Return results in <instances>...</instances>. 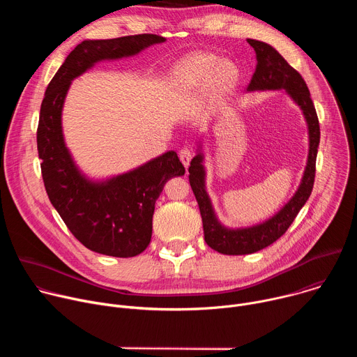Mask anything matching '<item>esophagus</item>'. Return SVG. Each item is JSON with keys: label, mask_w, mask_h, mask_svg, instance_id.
Wrapping results in <instances>:
<instances>
[{"label": "esophagus", "mask_w": 357, "mask_h": 357, "mask_svg": "<svg viewBox=\"0 0 357 357\" xmlns=\"http://www.w3.org/2000/svg\"><path fill=\"white\" fill-rule=\"evenodd\" d=\"M179 158H181L182 164L185 165V168H188L190 164V160L193 158V149L190 146H183L179 151Z\"/></svg>", "instance_id": "obj_1"}]
</instances>
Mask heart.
Instances as JSON below:
<instances>
[{
    "instance_id": "heart-1",
    "label": "heart",
    "mask_w": 357,
    "mask_h": 357,
    "mask_svg": "<svg viewBox=\"0 0 357 357\" xmlns=\"http://www.w3.org/2000/svg\"><path fill=\"white\" fill-rule=\"evenodd\" d=\"M215 75V83L219 87H226L234 79V70L231 65L220 62L212 55H192L185 59L178 70L176 80L183 91H196L206 86Z\"/></svg>"
}]
</instances>
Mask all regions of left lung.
Wrapping results in <instances>:
<instances>
[{
  "instance_id": "1",
  "label": "left lung",
  "mask_w": 357,
  "mask_h": 357,
  "mask_svg": "<svg viewBox=\"0 0 357 357\" xmlns=\"http://www.w3.org/2000/svg\"><path fill=\"white\" fill-rule=\"evenodd\" d=\"M247 42L256 50L257 56L256 72H254L247 90H287L307 119L310 130V155L302 182L287 205L270 220L248 229L237 230L223 227L213 213L211 199L205 190V169L202 165V154H197L190 161V167L188 169L189 183L199 205L205 241L213 250L227 254V256H241V254H251L263 250L277 241L288 230L305 205V202L311 196L315 182L317 154L321 138L318 114L308 86L302 76L268 43L256 39H247Z\"/></svg>"
}]
</instances>
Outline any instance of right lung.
Returning a JSON list of instances; mask_svg holds the SVG:
<instances>
[{"label": "right lung", "instance_id": "add662e5", "mask_svg": "<svg viewBox=\"0 0 357 357\" xmlns=\"http://www.w3.org/2000/svg\"><path fill=\"white\" fill-rule=\"evenodd\" d=\"M165 42L154 33L79 43L46 87L36 130L42 179L50 203L70 233L89 250L128 259L142 252L152 234L155 202L168 179L185 168L176 152L168 151L145 165L94 183L75 167L62 134V107L70 82L96 62L138 54Z\"/></svg>", "mask_w": 357, "mask_h": 357}]
</instances>
